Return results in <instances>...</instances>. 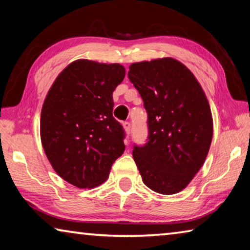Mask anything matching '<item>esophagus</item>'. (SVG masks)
<instances>
[{
  "label": "esophagus",
  "instance_id": "34e87169",
  "mask_svg": "<svg viewBox=\"0 0 250 250\" xmlns=\"http://www.w3.org/2000/svg\"><path fill=\"white\" fill-rule=\"evenodd\" d=\"M124 128H125V133L129 135V134H130V131H131V125H130V122H128V121L124 122ZM126 143H128V141H126Z\"/></svg>",
  "mask_w": 250,
  "mask_h": 250
}]
</instances>
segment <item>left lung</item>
Masks as SVG:
<instances>
[{
  "label": "left lung",
  "mask_w": 250,
  "mask_h": 250,
  "mask_svg": "<svg viewBox=\"0 0 250 250\" xmlns=\"http://www.w3.org/2000/svg\"><path fill=\"white\" fill-rule=\"evenodd\" d=\"M128 77L147 113V139L133 145L142 181L152 191L175 194L200 171L213 138L211 112L194 75L173 58L134 62Z\"/></svg>",
  "instance_id": "left-lung-1"
}]
</instances>
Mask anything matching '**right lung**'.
Segmentation results:
<instances>
[{
    "mask_svg": "<svg viewBox=\"0 0 250 250\" xmlns=\"http://www.w3.org/2000/svg\"><path fill=\"white\" fill-rule=\"evenodd\" d=\"M120 64L79 59L58 75L44 101L41 139L57 174L79 188L107 180L125 151V130L112 116Z\"/></svg>",
    "mask_w": 250,
    "mask_h": 250,
    "instance_id": "obj_1",
    "label": "right lung"
}]
</instances>
